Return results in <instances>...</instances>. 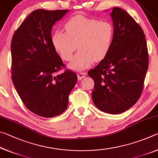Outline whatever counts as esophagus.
<instances>
[{
	"instance_id": "1",
	"label": "esophagus",
	"mask_w": 158,
	"mask_h": 158,
	"mask_svg": "<svg viewBox=\"0 0 158 158\" xmlns=\"http://www.w3.org/2000/svg\"><path fill=\"white\" fill-rule=\"evenodd\" d=\"M85 76V73H81V72H79L77 74V77H78V79L79 80H81L83 78H84Z\"/></svg>"
}]
</instances>
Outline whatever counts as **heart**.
<instances>
[{
    "label": "heart",
    "mask_w": 158,
    "mask_h": 158,
    "mask_svg": "<svg viewBox=\"0 0 158 158\" xmlns=\"http://www.w3.org/2000/svg\"><path fill=\"white\" fill-rule=\"evenodd\" d=\"M64 28L65 33L58 30L52 34V43L64 60L71 59L77 44L79 51L68 65L74 71L84 70L95 60L103 59L113 42L114 29L109 21L78 15L67 21Z\"/></svg>",
    "instance_id": "obj_1"
}]
</instances>
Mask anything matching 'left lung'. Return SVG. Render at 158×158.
<instances>
[{
	"mask_svg": "<svg viewBox=\"0 0 158 158\" xmlns=\"http://www.w3.org/2000/svg\"><path fill=\"white\" fill-rule=\"evenodd\" d=\"M114 36L107 54L88 74L94 80L92 100L102 111L118 114L137 102L148 68V54L142 28L125 10L110 14Z\"/></svg>",
	"mask_w": 158,
	"mask_h": 158,
	"instance_id": "left-lung-1",
	"label": "left lung"
}]
</instances>
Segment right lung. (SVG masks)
Instances as JSON below:
<instances>
[{"mask_svg":"<svg viewBox=\"0 0 158 158\" xmlns=\"http://www.w3.org/2000/svg\"><path fill=\"white\" fill-rule=\"evenodd\" d=\"M68 10H36L23 21L12 37V79L23 104L35 114L58 116L68 105L77 84L76 73L64 67L52 43V30Z\"/></svg>","mask_w":158,"mask_h":158,"instance_id":"1","label":"right lung"}]
</instances>
